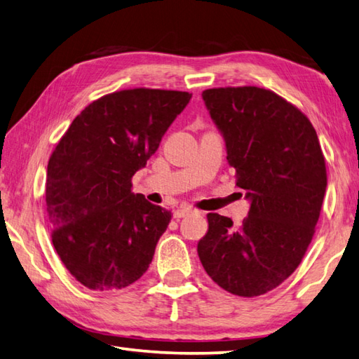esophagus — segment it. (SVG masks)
Returning a JSON list of instances; mask_svg holds the SVG:
<instances>
[{"label":"esophagus","instance_id":"obj_1","mask_svg":"<svg viewBox=\"0 0 359 359\" xmlns=\"http://www.w3.org/2000/svg\"><path fill=\"white\" fill-rule=\"evenodd\" d=\"M191 212H193V208L184 207V208H179V210L174 211V217H175V219H182V217H185V216H188V215H191Z\"/></svg>","mask_w":359,"mask_h":359}]
</instances>
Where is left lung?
<instances>
[{
    "label": "left lung",
    "instance_id": "left-lung-1",
    "mask_svg": "<svg viewBox=\"0 0 359 359\" xmlns=\"http://www.w3.org/2000/svg\"><path fill=\"white\" fill-rule=\"evenodd\" d=\"M224 134L236 187L251 201L239 226L210 212L197 253L208 276L243 297L280 285L315 234L327 171L313 125L301 109L270 89L212 88L202 93Z\"/></svg>",
    "mask_w": 359,
    "mask_h": 359
}]
</instances>
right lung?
<instances>
[{
  "mask_svg": "<svg viewBox=\"0 0 359 359\" xmlns=\"http://www.w3.org/2000/svg\"><path fill=\"white\" fill-rule=\"evenodd\" d=\"M191 94L134 88L88 104L52 151L46 175L50 238L62 262L95 292L142 278L171 212L131 191Z\"/></svg>",
  "mask_w": 359,
  "mask_h": 359,
  "instance_id": "1",
  "label": "right lung"
}]
</instances>
